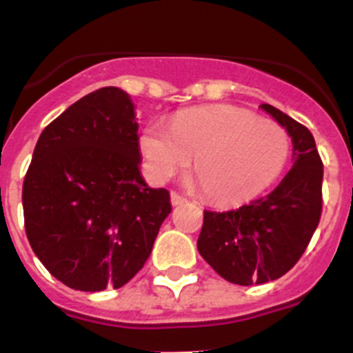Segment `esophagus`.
Segmentation results:
<instances>
[{"label":"esophagus","instance_id":"34e87169","mask_svg":"<svg viewBox=\"0 0 353 353\" xmlns=\"http://www.w3.org/2000/svg\"><path fill=\"white\" fill-rule=\"evenodd\" d=\"M187 199L183 198L182 194H179V192H171V205H173V207H179V205H183L185 203Z\"/></svg>","mask_w":353,"mask_h":353}]
</instances>
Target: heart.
Masks as SVG:
<instances>
[{
  "mask_svg": "<svg viewBox=\"0 0 353 353\" xmlns=\"http://www.w3.org/2000/svg\"><path fill=\"white\" fill-rule=\"evenodd\" d=\"M139 150L155 182H166L194 159V173L207 198L240 203L263 192L283 173L290 138L276 121L258 118L249 109L212 104L180 113L171 130L148 125Z\"/></svg>",
  "mask_w": 353,
  "mask_h": 353,
  "instance_id": "b5f03b06",
  "label": "heart"
}]
</instances>
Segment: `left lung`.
<instances>
[{
  "instance_id": "left-lung-1",
  "label": "left lung",
  "mask_w": 353,
  "mask_h": 353,
  "mask_svg": "<svg viewBox=\"0 0 353 353\" xmlns=\"http://www.w3.org/2000/svg\"><path fill=\"white\" fill-rule=\"evenodd\" d=\"M261 109L290 134L293 168L263 198L235 210H205L198 239L205 261L240 286L285 276L304 254L322 215L323 164L313 134L274 105Z\"/></svg>"
}]
</instances>
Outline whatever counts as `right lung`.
Segmentation results:
<instances>
[{
	"mask_svg": "<svg viewBox=\"0 0 353 353\" xmlns=\"http://www.w3.org/2000/svg\"><path fill=\"white\" fill-rule=\"evenodd\" d=\"M134 104L114 86L84 95L40 134L23 183L24 228L68 288H121L148 260L170 192L139 171Z\"/></svg>",
	"mask_w": 353,
	"mask_h": 353,
	"instance_id": "add662e5",
	"label": "right lung"
}]
</instances>
